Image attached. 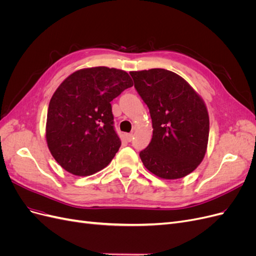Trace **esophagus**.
<instances>
[{"label":"esophagus","mask_w":256,"mask_h":256,"mask_svg":"<svg viewBox=\"0 0 256 256\" xmlns=\"http://www.w3.org/2000/svg\"><path fill=\"white\" fill-rule=\"evenodd\" d=\"M126 138H127L128 142H131V141H132V138H134V134H127Z\"/></svg>","instance_id":"esophagus-1"}]
</instances>
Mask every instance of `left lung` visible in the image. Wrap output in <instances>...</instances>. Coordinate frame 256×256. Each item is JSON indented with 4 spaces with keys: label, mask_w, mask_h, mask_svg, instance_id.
Instances as JSON below:
<instances>
[{
    "label": "left lung",
    "mask_w": 256,
    "mask_h": 256,
    "mask_svg": "<svg viewBox=\"0 0 256 256\" xmlns=\"http://www.w3.org/2000/svg\"><path fill=\"white\" fill-rule=\"evenodd\" d=\"M138 94L150 109L152 141L140 152L145 168L164 180L187 176L202 162L208 143L209 116L196 90L166 69L131 72Z\"/></svg>",
    "instance_id": "left-lung-1"
}]
</instances>
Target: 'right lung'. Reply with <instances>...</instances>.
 I'll return each instance as SVG.
<instances>
[{
	"instance_id": "obj_1",
	"label": "right lung",
	"mask_w": 256,
	"mask_h": 256,
	"mask_svg": "<svg viewBox=\"0 0 256 256\" xmlns=\"http://www.w3.org/2000/svg\"><path fill=\"white\" fill-rule=\"evenodd\" d=\"M134 85L120 69L85 68L66 78L48 108L46 138L58 164L76 176L104 168L120 147L111 102Z\"/></svg>"
}]
</instances>
